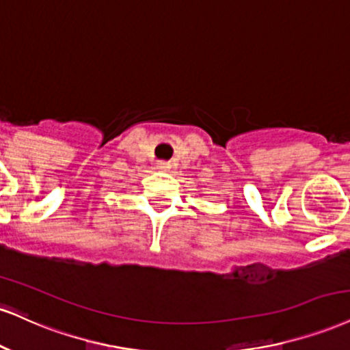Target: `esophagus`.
<instances>
[{"instance_id": "1", "label": "esophagus", "mask_w": 350, "mask_h": 350, "mask_svg": "<svg viewBox=\"0 0 350 350\" xmlns=\"http://www.w3.org/2000/svg\"><path fill=\"white\" fill-rule=\"evenodd\" d=\"M170 164H167V163H163V161H159V163H157V170L158 171H161V172H167V171H170Z\"/></svg>"}]
</instances>
